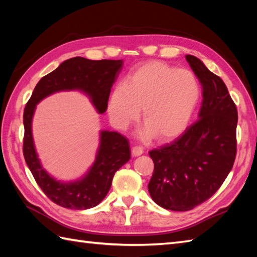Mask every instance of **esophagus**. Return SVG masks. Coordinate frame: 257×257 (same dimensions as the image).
<instances>
[{"instance_id":"obj_1","label":"esophagus","mask_w":257,"mask_h":257,"mask_svg":"<svg viewBox=\"0 0 257 257\" xmlns=\"http://www.w3.org/2000/svg\"><path fill=\"white\" fill-rule=\"evenodd\" d=\"M144 152H145L144 148H143V147H140V146H135V147H133V149H132V154H133L134 157H139V156L143 155Z\"/></svg>"}]
</instances>
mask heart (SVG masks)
I'll return each mask as SVG.
<instances>
[{
	"mask_svg": "<svg viewBox=\"0 0 257 257\" xmlns=\"http://www.w3.org/2000/svg\"><path fill=\"white\" fill-rule=\"evenodd\" d=\"M199 98L198 79L190 70L152 61L113 87L108 114L117 127L124 129L138 119L141 110L144 137L169 141L187 129Z\"/></svg>",
	"mask_w": 257,
	"mask_h": 257,
	"instance_id": "heart-1",
	"label": "heart"
}]
</instances>
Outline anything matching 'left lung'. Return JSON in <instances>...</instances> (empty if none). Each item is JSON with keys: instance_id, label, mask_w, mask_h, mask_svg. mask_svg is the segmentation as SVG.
I'll list each match as a JSON object with an SVG mask.
<instances>
[{"instance_id": "8db88e82", "label": "left lung", "mask_w": 257, "mask_h": 257, "mask_svg": "<svg viewBox=\"0 0 257 257\" xmlns=\"http://www.w3.org/2000/svg\"><path fill=\"white\" fill-rule=\"evenodd\" d=\"M187 62L202 86L199 119L171 144L151 150L148 190L158 205L189 211L210 199L232 170L236 156V106L223 80L198 57Z\"/></svg>"}]
</instances>
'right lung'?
<instances>
[{"label": "right lung", "instance_id": "add662e5", "mask_svg": "<svg viewBox=\"0 0 257 257\" xmlns=\"http://www.w3.org/2000/svg\"><path fill=\"white\" fill-rule=\"evenodd\" d=\"M122 65L121 59H67L38 81L26 103L23 116L24 158L35 181L54 203L72 210H86L98 205L110 189L114 173L129 161L132 152L128 139L122 135L101 130L96 160L88 172L76 181H58L45 171L36 154L32 134L36 105L54 92L79 90L90 98L98 113H103L107 110L110 89Z\"/></svg>", "mask_w": 257, "mask_h": 257}]
</instances>
